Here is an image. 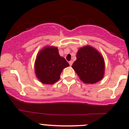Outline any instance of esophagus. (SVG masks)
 <instances>
[{
	"instance_id": "1",
	"label": "esophagus",
	"mask_w": 129,
	"mask_h": 129,
	"mask_svg": "<svg viewBox=\"0 0 129 129\" xmlns=\"http://www.w3.org/2000/svg\"><path fill=\"white\" fill-rule=\"evenodd\" d=\"M69 65H70V66H71L72 65H73V61H72V60L70 61V62H69Z\"/></svg>"
}]
</instances>
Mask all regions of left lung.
Listing matches in <instances>:
<instances>
[{"label":"left lung","mask_w":129,"mask_h":129,"mask_svg":"<svg viewBox=\"0 0 129 129\" xmlns=\"http://www.w3.org/2000/svg\"><path fill=\"white\" fill-rule=\"evenodd\" d=\"M72 67L85 83H95L104 77V58L97 50L90 46L78 50L76 60Z\"/></svg>","instance_id":"1"}]
</instances>
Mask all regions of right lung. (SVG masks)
<instances>
[{"instance_id":"add662e5","label":"right lung","mask_w":129,"mask_h":129,"mask_svg":"<svg viewBox=\"0 0 129 129\" xmlns=\"http://www.w3.org/2000/svg\"><path fill=\"white\" fill-rule=\"evenodd\" d=\"M69 66L66 59L60 56L56 47L47 46L37 55L35 73L42 83L51 85L58 81L63 69Z\"/></svg>"}]
</instances>
